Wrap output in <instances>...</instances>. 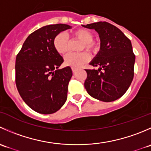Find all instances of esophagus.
<instances>
[{
	"instance_id": "34e87169",
	"label": "esophagus",
	"mask_w": 151,
	"mask_h": 151,
	"mask_svg": "<svg viewBox=\"0 0 151 151\" xmlns=\"http://www.w3.org/2000/svg\"><path fill=\"white\" fill-rule=\"evenodd\" d=\"M72 71H73V73H75L76 71H77V68H72Z\"/></svg>"
}]
</instances>
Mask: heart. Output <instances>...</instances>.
<instances>
[{"label":"heart","instance_id":"obj_1","mask_svg":"<svg viewBox=\"0 0 151 151\" xmlns=\"http://www.w3.org/2000/svg\"><path fill=\"white\" fill-rule=\"evenodd\" d=\"M74 38L83 42L82 50L85 48L88 51L95 52L97 47L93 42V35L86 29H79L73 33ZM54 47L56 51L60 55L66 54L69 50V39L65 32H61L56 36L54 39ZM89 60V55L87 52L69 53L65 57L64 61L66 66L78 68L85 64Z\"/></svg>","mask_w":151,"mask_h":151}]
</instances>
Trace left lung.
I'll return each mask as SVG.
<instances>
[{
    "label": "left lung",
    "mask_w": 151,
    "mask_h": 151,
    "mask_svg": "<svg viewBox=\"0 0 151 151\" xmlns=\"http://www.w3.org/2000/svg\"><path fill=\"white\" fill-rule=\"evenodd\" d=\"M83 26L94 29L101 42L100 50L90 62L91 66L99 68L85 69V89L91 96L99 101H115L126 92L133 80L135 55L132 42L119 28L109 22Z\"/></svg>",
    "instance_id": "obj_1"
}]
</instances>
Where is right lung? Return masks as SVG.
I'll use <instances>...</instances> for the list:
<instances>
[{"instance_id": "add662e5", "label": "right lung", "mask_w": 151, "mask_h": 151, "mask_svg": "<svg viewBox=\"0 0 151 151\" xmlns=\"http://www.w3.org/2000/svg\"><path fill=\"white\" fill-rule=\"evenodd\" d=\"M70 28L55 24L38 29L29 35L17 55V88L25 104L36 112L54 113L66 102L72 71L70 66L58 69L63 59L55 48L54 39Z\"/></svg>"}]
</instances>
